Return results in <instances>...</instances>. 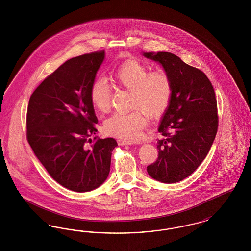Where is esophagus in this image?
<instances>
[{
    "mask_svg": "<svg viewBox=\"0 0 251 251\" xmlns=\"http://www.w3.org/2000/svg\"><path fill=\"white\" fill-rule=\"evenodd\" d=\"M134 142L128 140V139H119L118 144L119 146H129V145H133Z\"/></svg>",
    "mask_w": 251,
    "mask_h": 251,
    "instance_id": "34e87169",
    "label": "esophagus"
}]
</instances>
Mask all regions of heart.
<instances>
[{"label": "heart", "mask_w": 251, "mask_h": 251, "mask_svg": "<svg viewBox=\"0 0 251 251\" xmlns=\"http://www.w3.org/2000/svg\"><path fill=\"white\" fill-rule=\"evenodd\" d=\"M110 77L118 85L130 91L127 113H116L104 121L105 134L121 138L140 137L150 117H157L167 109L173 95L170 76L163 70L149 72L145 64L136 59L123 62L113 70ZM90 100L99 112L106 113L111 106V92L103 79L96 78L90 88Z\"/></svg>", "instance_id": "obj_1"}]
</instances>
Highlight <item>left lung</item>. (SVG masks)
I'll return each mask as SVG.
<instances>
[{"label": "left lung", "instance_id": "left-lung-1", "mask_svg": "<svg viewBox=\"0 0 251 251\" xmlns=\"http://www.w3.org/2000/svg\"><path fill=\"white\" fill-rule=\"evenodd\" d=\"M162 65L172 80L173 95L158 131V157L147 173L164 183L181 182L207 156L218 130L215 92L203 71L172 52H144Z\"/></svg>", "mask_w": 251, "mask_h": 251}]
</instances>
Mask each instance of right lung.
<instances>
[{"instance_id":"add662e5","label":"right lung","mask_w":251,"mask_h":251,"mask_svg":"<svg viewBox=\"0 0 251 251\" xmlns=\"http://www.w3.org/2000/svg\"><path fill=\"white\" fill-rule=\"evenodd\" d=\"M104 51L66 61L37 87L26 111V139L35 156L54 181L74 192H88L106 180L113 138L87 143L98 122L90 88Z\"/></svg>"}]
</instances>
